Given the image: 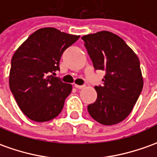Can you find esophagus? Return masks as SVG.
<instances>
[{
  "label": "esophagus",
  "mask_w": 157,
  "mask_h": 157,
  "mask_svg": "<svg viewBox=\"0 0 157 157\" xmlns=\"http://www.w3.org/2000/svg\"><path fill=\"white\" fill-rule=\"evenodd\" d=\"M74 87L77 89H83L85 87V85H74Z\"/></svg>",
  "instance_id": "1"
}]
</instances>
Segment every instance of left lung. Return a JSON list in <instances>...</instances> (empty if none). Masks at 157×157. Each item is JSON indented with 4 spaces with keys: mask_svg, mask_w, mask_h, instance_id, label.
<instances>
[{
    "mask_svg": "<svg viewBox=\"0 0 157 157\" xmlns=\"http://www.w3.org/2000/svg\"><path fill=\"white\" fill-rule=\"evenodd\" d=\"M96 70L105 71L103 85L96 86L90 116L105 126L124 121L142 91L144 79L137 55L116 34L102 31L82 36Z\"/></svg>",
    "mask_w": 157,
    "mask_h": 157,
    "instance_id": "1",
    "label": "left lung"
}]
</instances>
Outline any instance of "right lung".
I'll return each instance as SVG.
<instances>
[{
  "instance_id": "right-lung-1",
  "label": "right lung",
  "mask_w": 157,
  "mask_h": 157,
  "mask_svg": "<svg viewBox=\"0 0 157 157\" xmlns=\"http://www.w3.org/2000/svg\"><path fill=\"white\" fill-rule=\"evenodd\" d=\"M78 38L46 27L32 33L15 51L9 86L19 109L31 121H48L61 112L72 85L52 73L60 70L61 55Z\"/></svg>"
}]
</instances>
